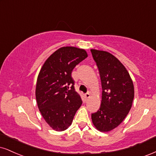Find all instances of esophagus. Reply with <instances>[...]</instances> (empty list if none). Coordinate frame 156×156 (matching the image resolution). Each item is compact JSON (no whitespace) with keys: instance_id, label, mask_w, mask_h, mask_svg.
<instances>
[{"instance_id":"34e87169","label":"esophagus","mask_w":156,"mask_h":156,"mask_svg":"<svg viewBox=\"0 0 156 156\" xmlns=\"http://www.w3.org/2000/svg\"><path fill=\"white\" fill-rule=\"evenodd\" d=\"M84 97H85L86 99L90 98V93H87L84 94Z\"/></svg>"}]
</instances>
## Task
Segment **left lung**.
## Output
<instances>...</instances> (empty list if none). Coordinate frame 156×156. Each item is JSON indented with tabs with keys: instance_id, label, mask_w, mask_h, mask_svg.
Wrapping results in <instances>:
<instances>
[{
	"instance_id": "obj_1",
	"label": "left lung",
	"mask_w": 156,
	"mask_h": 156,
	"mask_svg": "<svg viewBox=\"0 0 156 156\" xmlns=\"http://www.w3.org/2000/svg\"><path fill=\"white\" fill-rule=\"evenodd\" d=\"M98 68L102 101L97 112L92 113L93 124L99 131L109 132L123 122L134 99L133 82L124 65L110 53L90 50Z\"/></svg>"
}]
</instances>
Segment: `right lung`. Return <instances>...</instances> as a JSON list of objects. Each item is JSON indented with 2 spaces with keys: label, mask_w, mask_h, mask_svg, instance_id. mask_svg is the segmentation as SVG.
I'll use <instances>...</instances> for the list:
<instances>
[{
  "label": "right lung",
  "mask_w": 156,
  "mask_h": 156,
  "mask_svg": "<svg viewBox=\"0 0 156 156\" xmlns=\"http://www.w3.org/2000/svg\"><path fill=\"white\" fill-rule=\"evenodd\" d=\"M87 57L83 49L61 48L45 61L38 75L35 91L38 108L55 131L66 129L81 106L82 101L75 91L72 72Z\"/></svg>",
  "instance_id": "obj_1"
}]
</instances>
